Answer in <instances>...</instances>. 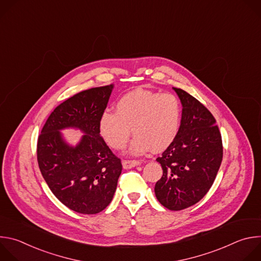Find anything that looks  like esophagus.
<instances>
[{
  "mask_svg": "<svg viewBox=\"0 0 261 261\" xmlns=\"http://www.w3.org/2000/svg\"><path fill=\"white\" fill-rule=\"evenodd\" d=\"M122 164H123V167L125 169H129V168H132V167L140 165V162L136 161V160H124L122 162Z\"/></svg>",
  "mask_w": 261,
  "mask_h": 261,
  "instance_id": "1",
  "label": "esophagus"
}]
</instances>
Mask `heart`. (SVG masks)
<instances>
[{
    "label": "heart",
    "instance_id": "b5f03b06",
    "mask_svg": "<svg viewBox=\"0 0 261 261\" xmlns=\"http://www.w3.org/2000/svg\"><path fill=\"white\" fill-rule=\"evenodd\" d=\"M181 118L178 99L170 93L137 89L124 95L116 104V114L106 110L98 123L102 139L114 150H123L131 136L132 155H141L153 147L160 152L177 136Z\"/></svg>",
    "mask_w": 261,
    "mask_h": 261
}]
</instances>
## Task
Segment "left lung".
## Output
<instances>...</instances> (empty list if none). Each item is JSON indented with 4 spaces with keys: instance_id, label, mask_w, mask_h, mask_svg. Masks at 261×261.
<instances>
[{
    "instance_id": "obj_1",
    "label": "left lung",
    "mask_w": 261,
    "mask_h": 261,
    "mask_svg": "<svg viewBox=\"0 0 261 261\" xmlns=\"http://www.w3.org/2000/svg\"><path fill=\"white\" fill-rule=\"evenodd\" d=\"M172 89L182 107L180 126L173 142L157 158L163 175L155 185V194L166 208L180 211L207 193L220 168L223 147L207 108L184 90Z\"/></svg>"
}]
</instances>
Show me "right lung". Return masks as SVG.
I'll use <instances>...</instances> for the list:
<instances>
[{"label": "right lung", "mask_w": 261, "mask_h": 261, "mask_svg": "<svg viewBox=\"0 0 261 261\" xmlns=\"http://www.w3.org/2000/svg\"><path fill=\"white\" fill-rule=\"evenodd\" d=\"M114 85L83 91L67 99L48 117L37 143L40 171L55 196L70 210L87 215L103 211L113 200L122 172L121 160L102 139L98 123ZM65 128L84 135L75 145Z\"/></svg>", "instance_id": "1"}]
</instances>
